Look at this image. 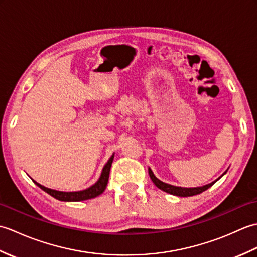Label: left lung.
Segmentation results:
<instances>
[{
  "label": "left lung",
  "mask_w": 257,
  "mask_h": 257,
  "mask_svg": "<svg viewBox=\"0 0 257 257\" xmlns=\"http://www.w3.org/2000/svg\"><path fill=\"white\" fill-rule=\"evenodd\" d=\"M225 173H226V171L223 174H225ZM223 174H222V176H223ZM149 176H150V179L152 180V182L156 184L157 188H159L160 190L165 191V192H167V193H170V194L177 195V196H192V195L200 194L202 192H204V191L209 189L210 187H212V185L214 184L217 181V180H219L222 177L221 176L219 179L216 180V181L212 182L210 184H206V185H204V187H200V188H180V187H174V185H171V184H168V183L160 181L159 179H157L155 177V174L152 173L151 169H149Z\"/></svg>",
  "instance_id": "1"
}]
</instances>
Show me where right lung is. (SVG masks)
<instances>
[{
  "label": "right lung",
  "instance_id": "1",
  "mask_svg": "<svg viewBox=\"0 0 257 257\" xmlns=\"http://www.w3.org/2000/svg\"><path fill=\"white\" fill-rule=\"evenodd\" d=\"M112 160H113V155L110 157V159L108 160L105 167H103L99 180H98V181L94 185H91L90 188L83 190V191H78V192H62V191H56V190H52V189L43 187V185H41L40 183L35 182L34 180H33V181L35 182L37 187H40L43 191H45L46 193L52 195L53 198H55L59 201L79 202V201L94 199V198H96V196L100 195L107 187L108 179H109V172H110V167H111Z\"/></svg>",
  "mask_w": 257,
  "mask_h": 257
}]
</instances>
